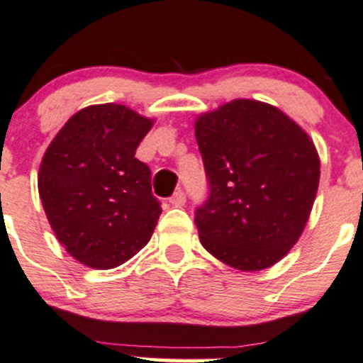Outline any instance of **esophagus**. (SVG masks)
<instances>
[{
    "label": "esophagus",
    "mask_w": 363,
    "mask_h": 363,
    "mask_svg": "<svg viewBox=\"0 0 363 363\" xmlns=\"http://www.w3.org/2000/svg\"><path fill=\"white\" fill-rule=\"evenodd\" d=\"M185 201H186V196H185V192H183L182 189L177 190V192H174L173 196L169 197V203L173 204V206H177V208L183 206V204H185Z\"/></svg>",
    "instance_id": "obj_1"
}]
</instances>
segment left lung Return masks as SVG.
<instances>
[{
	"instance_id": "left-lung-1",
	"label": "left lung",
	"mask_w": 363,
	"mask_h": 363,
	"mask_svg": "<svg viewBox=\"0 0 363 363\" xmlns=\"http://www.w3.org/2000/svg\"><path fill=\"white\" fill-rule=\"evenodd\" d=\"M208 199L194 222L204 249L236 270H264L302 235L319 183V157L282 111L238 99L197 118Z\"/></svg>"
}]
</instances>
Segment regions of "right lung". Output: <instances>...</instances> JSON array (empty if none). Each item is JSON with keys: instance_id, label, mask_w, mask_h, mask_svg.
Masks as SVG:
<instances>
[{"instance_id": "1", "label": "right lung", "mask_w": 363, "mask_h": 363, "mask_svg": "<svg viewBox=\"0 0 363 363\" xmlns=\"http://www.w3.org/2000/svg\"><path fill=\"white\" fill-rule=\"evenodd\" d=\"M153 121L120 104L75 113L49 145L38 192L61 245L79 263L109 270L152 238L162 208L135 150Z\"/></svg>"}]
</instances>
